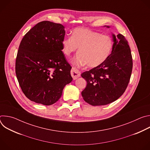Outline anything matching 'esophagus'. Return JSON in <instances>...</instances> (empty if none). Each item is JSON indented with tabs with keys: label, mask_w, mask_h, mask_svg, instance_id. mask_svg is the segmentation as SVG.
Masks as SVG:
<instances>
[{
	"label": "esophagus",
	"mask_w": 150,
	"mask_h": 150,
	"mask_svg": "<svg viewBox=\"0 0 150 150\" xmlns=\"http://www.w3.org/2000/svg\"><path fill=\"white\" fill-rule=\"evenodd\" d=\"M71 73V75L74 79H76L81 76L80 71L75 67H72Z\"/></svg>",
	"instance_id": "34e87169"
}]
</instances>
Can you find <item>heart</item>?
Masks as SVG:
<instances>
[{"label":"heart","mask_w":150,"mask_h":150,"mask_svg":"<svg viewBox=\"0 0 150 150\" xmlns=\"http://www.w3.org/2000/svg\"><path fill=\"white\" fill-rule=\"evenodd\" d=\"M62 52L70 56L79 47V53L72 59L75 65H86L95 68L102 64L110 54L113 48L112 38L108 35L87 28L75 29L72 37H68L62 41Z\"/></svg>","instance_id":"heart-1"}]
</instances>
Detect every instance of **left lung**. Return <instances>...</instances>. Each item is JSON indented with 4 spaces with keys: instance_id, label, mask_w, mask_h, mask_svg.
<instances>
[{
    "instance_id": "8db88e82",
    "label": "left lung",
    "mask_w": 150,
    "mask_h": 150,
    "mask_svg": "<svg viewBox=\"0 0 150 150\" xmlns=\"http://www.w3.org/2000/svg\"><path fill=\"white\" fill-rule=\"evenodd\" d=\"M113 37V48L108 58L99 66L81 74L87 82L82 96L92 105L115 101L124 93L130 81L133 66L131 49L123 35Z\"/></svg>"
}]
</instances>
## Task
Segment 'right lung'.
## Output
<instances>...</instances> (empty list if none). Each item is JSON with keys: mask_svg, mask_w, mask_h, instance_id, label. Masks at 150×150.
<instances>
[{"mask_svg": "<svg viewBox=\"0 0 150 150\" xmlns=\"http://www.w3.org/2000/svg\"><path fill=\"white\" fill-rule=\"evenodd\" d=\"M65 35L62 24L44 21L33 27L21 40L15 72L21 90L31 101L52 105L72 81V67L62 51Z\"/></svg>", "mask_w": 150, "mask_h": 150, "instance_id": "1", "label": "right lung"}]
</instances>
